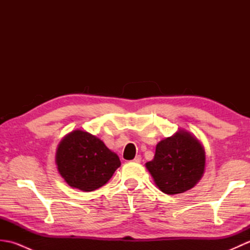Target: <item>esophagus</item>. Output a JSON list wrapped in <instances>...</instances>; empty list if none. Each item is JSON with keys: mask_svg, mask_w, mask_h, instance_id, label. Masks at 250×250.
Returning <instances> with one entry per match:
<instances>
[{"mask_svg": "<svg viewBox=\"0 0 250 250\" xmlns=\"http://www.w3.org/2000/svg\"><path fill=\"white\" fill-rule=\"evenodd\" d=\"M134 162H136V163H141L142 162V157L139 155V156H136L135 158H134V160H133Z\"/></svg>", "mask_w": 250, "mask_h": 250, "instance_id": "esophagus-1", "label": "esophagus"}]
</instances>
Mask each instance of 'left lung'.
I'll use <instances>...</instances> for the list:
<instances>
[{"label": "left lung", "instance_id": "1", "mask_svg": "<svg viewBox=\"0 0 250 250\" xmlns=\"http://www.w3.org/2000/svg\"><path fill=\"white\" fill-rule=\"evenodd\" d=\"M146 167L157 187L167 194H178L198 184L205 169V150L186 130L159 142L155 157Z\"/></svg>", "mask_w": 250, "mask_h": 250}]
</instances>
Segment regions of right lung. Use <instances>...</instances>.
Listing matches in <instances>:
<instances>
[{"label": "right lung", "mask_w": 250, "mask_h": 250, "mask_svg": "<svg viewBox=\"0 0 250 250\" xmlns=\"http://www.w3.org/2000/svg\"><path fill=\"white\" fill-rule=\"evenodd\" d=\"M56 163L67 185L84 192L102 187L121 166L119 157L102 141L82 130L71 132L60 142Z\"/></svg>", "instance_id": "add662e5"}]
</instances>
